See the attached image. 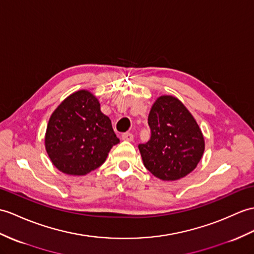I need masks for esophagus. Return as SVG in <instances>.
<instances>
[{
    "instance_id": "1",
    "label": "esophagus",
    "mask_w": 254,
    "mask_h": 254,
    "mask_svg": "<svg viewBox=\"0 0 254 254\" xmlns=\"http://www.w3.org/2000/svg\"><path fill=\"white\" fill-rule=\"evenodd\" d=\"M122 139L127 140V141H132L134 139V136L132 133H125L122 135Z\"/></svg>"
}]
</instances>
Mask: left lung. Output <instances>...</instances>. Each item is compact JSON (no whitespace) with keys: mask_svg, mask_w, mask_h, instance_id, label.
Wrapping results in <instances>:
<instances>
[{"mask_svg":"<svg viewBox=\"0 0 254 254\" xmlns=\"http://www.w3.org/2000/svg\"><path fill=\"white\" fill-rule=\"evenodd\" d=\"M151 136L138 149L145 168L162 181H176L196 169L204 151L198 123L179 98L162 95L148 116Z\"/></svg>","mask_w":254,"mask_h":254,"instance_id":"1","label":"left lung"}]
</instances>
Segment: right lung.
<instances>
[{
  "label": "right lung",
  "mask_w": 254,
  "mask_h": 254,
  "mask_svg": "<svg viewBox=\"0 0 254 254\" xmlns=\"http://www.w3.org/2000/svg\"><path fill=\"white\" fill-rule=\"evenodd\" d=\"M120 139L111 121L100 111L96 96L80 90L64 98L52 114L45 133V149L61 172L81 176L106 161Z\"/></svg>",
  "instance_id": "1"
}]
</instances>
